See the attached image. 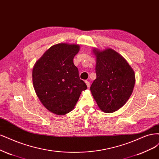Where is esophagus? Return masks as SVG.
I'll return each instance as SVG.
<instances>
[{
    "instance_id": "1",
    "label": "esophagus",
    "mask_w": 159,
    "mask_h": 159,
    "mask_svg": "<svg viewBox=\"0 0 159 159\" xmlns=\"http://www.w3.org/2000/svg\"><path fill=\"white\" fill-rule=\"evenodd\" d=\"M85 84H86V85H87V87L89 88V87H90V83H89V82L88 81H85Z\"/></svg>"
}]
</instances>
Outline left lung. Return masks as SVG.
<instances>
[{
    "instance_id": "obj_1",
    "label": "left lung",
    "mask_w": 159,
    "mask_h": 159,
    "mask_svg": "<svg viewBox=\"0 0 159 159\" xmlns=\"http://www.w3.org/2000/svg\"><path fill=\"white\" fill-rule=\"evenodd\" d=\"M97 78L91 94L102 111L112 113L122 108L132 95L135 83L133 68L121 54L110 48H93Z\"/></svg>"
}]
</instances>
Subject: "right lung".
<instances>
[{"label":"right lung","instance_id":"right-lung-1","mask_svg":"<svg viewBox=\"0 0 159 159\" xmlns=\"http://www.w3.org/2000/svg\"><path fill=\"white\" fill-rule=\"evenodd\" d=\"M79 51L80 45L77 44L52 45L33 68L35 93L42 105L54 114L62 116L72 111L81 93L87 89L73 61Z\"/></svg>","mask_w":159,"mask_h":159}]
</instances>
